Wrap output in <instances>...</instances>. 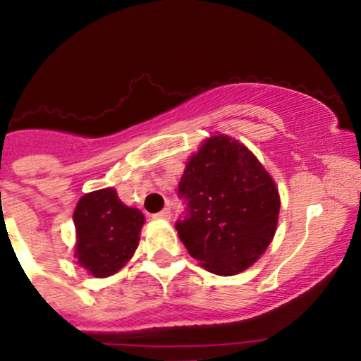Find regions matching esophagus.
Returning a JSON list of instances; mask_svg holds the SVG:
<instances>
[{"mask_svg": "<svg viewBox=\"0 0 361 361\" xmlns=\"http://www.w3.org/2000/svg\"><path fill=\"white\" fill-rule=\"evenodd\" d=\"M154 219H165V221H169L170 217H172V210L170 209H163L161 212H158V214H154Z\"/></svg>", "mask_w": 361, "mask_h": 361, "instance_id": "esophagus-1", "label": "esophagus"}]
</instances>
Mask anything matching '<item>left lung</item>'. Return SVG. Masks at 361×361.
<instances>
[{
  "mask_svg": "<svg viewBox=\"0 0 361 361\" xmlns=\"http://www.w3.org/2000/svg\"><path fill=\"white\" fill-rule=\"evenodd\" d=\"M185 212L177 219L182 244L217 276L251 267L272 242L279 191L245 145L216 135L189 158L179 182Z\"/></svg>",
  "mask_w": 361,
  "mask_h": 361,
  "instance_id": "left-lung-1",
  "label": "left lung"
}]
</instances>
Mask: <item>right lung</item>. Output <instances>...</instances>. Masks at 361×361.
Returning a JSON list of instances; mask_svg holds the SVG:
<instances>
[{
    "label": "right lung",
    "instance_id": "right-lung-1",
    "mask_svg": "<svg viewBox=\"0 0 361 361\" xmlns=\"http://www.w3.org/2000/svg\"><path fill=\"white\" fill-rule=\"evenodd\" d=\"M77 230L75 258L96 277H106L123 269L138 245L144 214L126 207L112 188L87 192L73 212Z\"/></svg>",
    "mask_w": 361,
    "mask_h": 361
}]
</instances>
